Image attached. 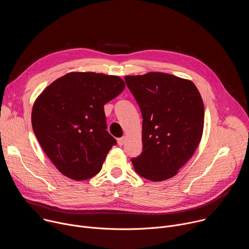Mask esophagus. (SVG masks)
Wrapping results in <instances>:
<instances>
[{
    "label": "esophagus",
    "instance_id": "1",
    "mask_svg": "<svg viewBox=\"0 0 249 249\" xmlns=\"http://www.w3.org/2000/svg\"><path fill=\"white\" fill-rule=\"evenodd\" d=\"M117 142H118V145H119V146H123V145L125 144V142H126V137L119 138Z\"/></svg>",
    "mask_w": 249,
    "mask_h": 249
}]
</instances>
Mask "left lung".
<instances>
[{"mask_svg":"<svg viewBox=\"0 0 249 249\" xmlns=\"http://www.w3.org/2000/svg\"><path fill=\"white\" fill-rule=\"evenodd\" d=\"M143 117V152L132 163L144 178H171L195 153L203 134L204 103L196 86L173 75L126 76Z\"/></svg>","mask_w":249,"mask_h":249,"instance_id":"left-lung-1","label":"left lung"}]
</instances>
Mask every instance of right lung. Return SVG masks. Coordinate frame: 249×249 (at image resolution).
<instances>
[{
    "instance_id": "add662e5",
    "label": "right lung",
    "mask_w": 249,
    "mask_h": 249,
    "mask_svg": "<svg viewBox=\"0 0 249 249\" xmlns=\"http://www.w3.org/2000/svg\"><path fill=\"white\" fill-rule=\"evenodd\" d=\"M125 83L117 76L72 72L49 85L35 100L31 124L47 157L74 180L96 175L116 140L106 131L103 106Z\"/></svg>"
}]
</instances>
